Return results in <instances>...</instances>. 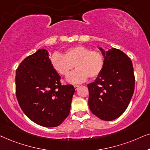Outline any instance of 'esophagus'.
<instances>
[{
    "mask_svg": "<svg viewBox=\"0 0 150 150\" xmlns=\"http://www.w3.org/2000/svg\"><path fill=\"white\" fill-rule=\"evenodd\" d=\"M79 85H74V88H75V90H77L79 88Z\"/></svg>",
    "mask_w": 150,
    "mask_h": 150,
    "instance_id": "obj_1",
    "label": "esophagus"
}]
</instances>
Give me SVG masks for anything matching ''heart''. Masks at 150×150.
<instances>
[{
    "mask_svg": "<svg viewBox=\"0 0 150 150\" xmlns=\"http://www.w3.org/2000/svg\"><path fill=\"white\" fill-rule=\"evenodd\" d=\"M53 69L62 76H67L74 67L75 71L70 74L68 81L71 83H81L88 77L96 78L103 71L105 64L104 56L98 50L77 45L66 50L63 55L55 52L50 57Z\"/></svg>",
    "mask_w": 150,
    "mask_h": 150,
    "instance_id": "b5f03b06",
    "label": "heart"
}]
</instances>
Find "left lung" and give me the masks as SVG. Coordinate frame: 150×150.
<instances>
[{
	"mask_svg": "<svg viewBox=\"0 0 150 150\" xmlns=\"http://www.w3.org/2000/svg\"><path fill=\"white\" fill-rule=\"evenodd\" d=\"M103 71L94 82L88 84V105L95 116L103 121H112L124 112L134 91L132 62L121 50L105 51Z\"/></svg>",
	"mask_w": 150,
	"mask_h": 150,
	"instance_id": "obj_1",
	"label": "left lung"
}]
</instances>
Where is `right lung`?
Masks as SVG:
<instances>
[{"label": "right lung", "instance_id": "right-lung-1", "mask_svg": "<svg viewBox=\"0 0 150 150\" xmlns=\"http://www.w3.org/2000/svg\"><path fill=\"white\" fill-rule=\"evenodd\" d=\"M46 49L26 57L16 71V95L22 110L37 124L56 127L69 116L73 86L62 85Z\"/></svg>", "mask_w": 150, "mask_h": 150}]
</instances>
